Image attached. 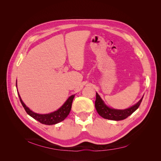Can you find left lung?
I'll list each match as a JSON object with an SVG mask.
<instances>
[{"instance_id": "left-lung-1", "label": "left lung", "mask_w": 161, "mask_h": 161, "mask_svg": "<svg viewBox=\"0 0 161 161\" xmlns=\"http://www.w3.org/2000/svg\"><path fill=\"white\" fill-rule=\"evenodd\" d=\"M96 97L95 101V108L98 113L103 119L116 121L125 119L126 118L133 114L138 108L143 98L142 97L135 105H133L131 108L120 110L112 109L109 108L108 106H107L97 92H96Z\"/></svg>"}]
</instances>
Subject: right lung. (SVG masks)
Segmentation results:
<instances>
[{"label": "right lung", "mask_w": 161, "mask_h": 161, "mask_svg": "<svg viewBox=\"0 0 161 161\" xmlns=\"http://www.w3.org/2000/svg\"><path fill=\"white\" fill-rule=\"evenodd\" d=\"M16 87H17V85H16ZM18 94H19V97L20 103H22L24 109H25L28 114H29L32 118H34L35 120L39 121L40 123L42 124H45V125L56 124L65 120L70 111V109L72 108V103L75 96V94L70 96V97L67 99V100L65 102V103H64L57 111L53 113H48V114H37L33 111H31L28 107L26 106V105L24 103L23 100H21L19 92H18Z\"/></svg>", "instance_id": "right-lung-1"}]
</instances>
